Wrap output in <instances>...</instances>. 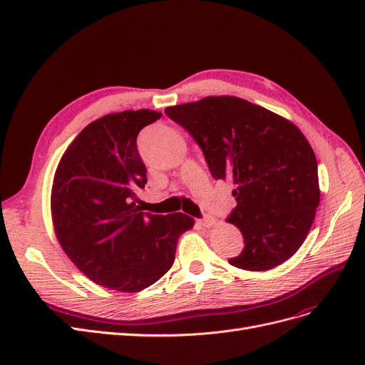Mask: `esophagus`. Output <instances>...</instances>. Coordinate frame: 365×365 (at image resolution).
<instances>
[{
    "mask_svg": "<svg viewBox=\"0 0 365 365\" xmlns=\"http://www.w3.org/2000/svg\"><path fill=\"white\" fill-rule=\"evenodd\" d=\"M197 224H201V225L205 227V228H210V227L216 225V219H215L213 216H207V217H204V219L197 220Z\"/></svg>",
    "mask_w": 365,
    "mask_h": 365,
    "instance_id": "obj_1",
    "label": "esophagus"
}]
</instances>
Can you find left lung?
I'll return each mask as SVG.
<instances>
[{
	"label": "left lung",
	"instance_id": "1",
	"mask_svg": "<svg viewBox=\"0 0 365 365\" xmlns=\"http://www.w3.org/2000/svg\"><path fill=\"white\" fill-rule=\"evenodd\" d=\"M201 146L216 180L235 184L245 247L230 264L267 271L302 247L319 204L314 149L291 120L235 96H208L164 109Z\"/></svg>",
	"mask_w": 365,
	"mask_h": 365
}]
</instances>
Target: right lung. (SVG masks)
Masks as SVG:
<instances>
[{
    "label": "right lung",
    "mask_w": 365,
    "mask_h": 365,
    "mask_svg": "<svg viewBox=\"0 0 365 365\" xmlns=\"http://www.w3.org/2000/svg\"><path fill=\"white\" fill-rule=\"evenodd\" d=\"M163 114L152 109L106 114L82 129L54 172L51 220L63 252L88 279L117 292H140L175 260L176 244L195 219L143 213L146 165L138 132Z\"/></svg>",
    "instance_id": "1"
}]
</instances>
